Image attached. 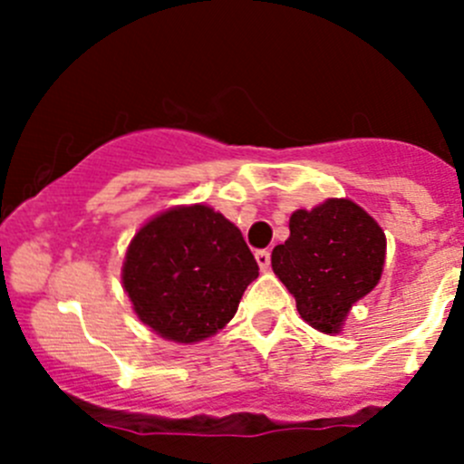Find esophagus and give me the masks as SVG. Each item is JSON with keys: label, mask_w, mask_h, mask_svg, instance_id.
Returning a JSON list of instances; mask_svg holds the SVG:
<instances>
[{"label": "esophagus", "mask_w": 464, "mask_h": 464, "mask_svg": "<svg viewBox=\"0 0 464 464\" xmlns=\"http://www.w3.org/2000/svg\"><path fill=\"white\" fill-rule=\"evenodd\" d=\"M256 260H258V266L262 271H266L269 269V265H271V254L266 249H260V251H256Z\"/></svg>", "instance_id": "esophagus-1"}]
</instances>
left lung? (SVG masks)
<instances>
[{
  "label": "left lung",
  "instance_id": "8db88e82",
  "mask_svg": "<svg viewBox=\"0 0 464 464\" xmlns=\"http://www.w3.org/2000/svg\"><path fill=\"white\" fill-rule=\"evenodd\" d=\"M386 236L350 199H327L289 218V237L271 251L274 274L296 298L298 314L336 334L350 307L382 278Z\"/></svg>",
  "mask_w": 464,
  "mask_h": 464
}]
</instances>
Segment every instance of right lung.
Wrapping results in <instances>:
<instances>
[{"label":"right lung","instance_id":"1","mask_svg":"<svg viewBox=\"0 0 464 464\" xmlns=\"http://www.w3.org/2000/svg\"><path fill=\"white\" fill-rule=\"evenodd\" d=\"M258 262L240 228L204 204L150 219L130 242L123 287L163 339L195 343L233 319Z\"/></svg>","mask_w":464,"mask_h":464}]
</instances>
